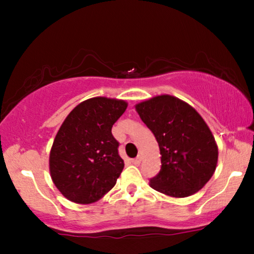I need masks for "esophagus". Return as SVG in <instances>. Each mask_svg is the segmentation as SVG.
<instances>
[{"instance_id":"1","label":"esophagus","mask_w":254,"mask_h":254,"mask_svg":"<svg viewBox=\"0 0 254 254\" xmlns=\"http://www.w3.org/2000/svg\"><path fill=\"white\" fill-rule=\"evenodd\" d=\"M141 156H137V157L136 158H134L133 159V161H131V162H133V164H135V165H138V164H140V163H141Z\"/></svg>"}]
</instances>
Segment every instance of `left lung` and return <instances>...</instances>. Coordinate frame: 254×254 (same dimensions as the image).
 I'll list each match as a JSON object with an SVG mask.
<instances>
[{
  "label": "left lung",
  "mask_w": 254,
  "mask_h": 254,
  "mask_svg": "<svg viewBox=\"0 0 254 254\" xmlns=\"http://www.w3.org/2000/svg\"><path fill=\"white\" fill-rule=\"evenodd\" d=\"M135 110L161 152V171L149 182L151 189L172 197L195 194L217 166V143L206 121L193 106L170 95L145 99Z\"/></svg>",
  "instance_id": "8db88e82"
}]
</instances>
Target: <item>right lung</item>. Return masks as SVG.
<instances>
[{
	"instance_id": "1",
	"label": "right lung",
	"mask_w": 254,
	"mask_h": 254,
	"mask_svg": "<svg viewBox=\"0 0 254 254\" xmlns=\"http://www.w3.org/2000/svg\"><path fill=\"white\" fill-rule=\"evenodd\" d=\"M127 106L123 99L93 97L62 123L50 151V173L65 199L90 204L116 185L125 164L112 127Z\"/></svg>"
}]
</instances>
